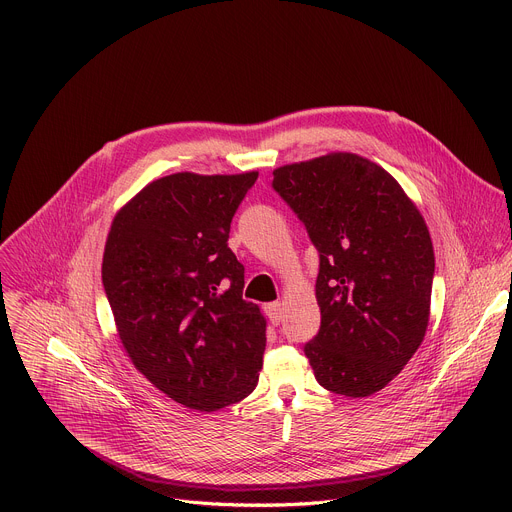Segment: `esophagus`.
Returning a JSON list of instances; mask_svg holds the SVG:
<instances>
[{"mask_svg": "<svg viewBox=\"0 0 512 512\" xmlns=\"http://www.w3.org/2000/svg\"><path fill=\"white\" fill-rule=\"evenodd\" d=\"M265 314H267L269 322H271L273 326H277V324L281 322V304H279V302L267 304V306H265Z\"/></svg>", "mask_w": 512, "mask_h": 512, "instance_id": "esophagus-1", "label": "esophagus"}]
</instances>
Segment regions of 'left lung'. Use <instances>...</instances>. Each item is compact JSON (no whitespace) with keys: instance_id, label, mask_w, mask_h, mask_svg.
Listing matches in <instances>:
<instances>
[{"instance_id":"1","label":"left lung","mask_w":512,"mask_h":512,"mask_svg":"<svg viewBox=\"0 0 512 512\" xmlns=\"http://www.w3.org/2000/svg\"><path fill=\"white\" fill-rule=\"evenodd\" d=\"M273 188L320 253L322 322L304 346L316 381L369 397L403 371L427 330L435 257L423 216L387 170L346 152L281 166Z\"/></svg>"}]
</instances>
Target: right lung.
Listing matches in <instances>:
<instances>
[{
    "mask_svg": "<svg viewBox=\"0 0 512 512\" xmlns=\"http://www.w3.org/2000/svg\"><path fill=\"white\" fill-rule=\"evenodd\" d=\"M259 172H178L150 182L113 218L103 287L135 369L176 403L216 411L259 381L265 318L243 300L231 221Z\"/></svg>",
    "mask_w": 512,
    "mask_h": 512,
    "instance_id": "obj_1",
    "label": "right lung"
}]
</instances>
